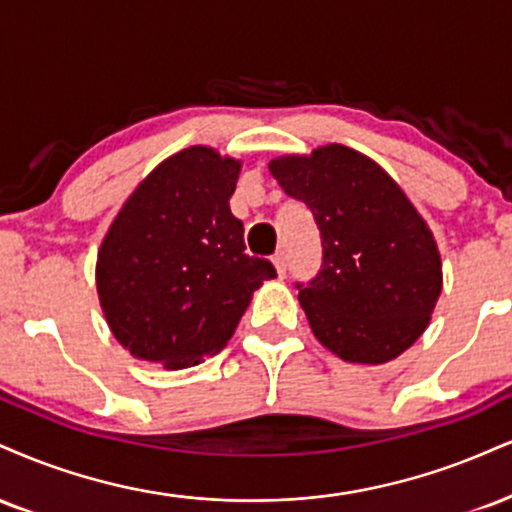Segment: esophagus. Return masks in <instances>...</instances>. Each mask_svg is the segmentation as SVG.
Returning a JSON list of instances; mask_svg holds the SVG:
<instances>
[{"mask_svg":"<svg viewBox=\"0 0 512 512\" xmlns=\"http://www.w3.org/2000/svg\"><path fill=\"white\" fill-rule=\"evenodd\" d=\"M274 264H276V272H279V276H286V269H288V260H286V252L279 250L274 255Z\"/></svg>","mask_w":512,"mask_h":512,"instance_id":"obj_1","label":"esophagus"}]
</instances>
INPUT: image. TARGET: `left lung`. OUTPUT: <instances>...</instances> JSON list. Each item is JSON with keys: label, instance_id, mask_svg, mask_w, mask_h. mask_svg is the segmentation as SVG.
Wrapping results in <instances>:
<instances>
[{"label": "left lung", "instance_id": "left-lung-1", "mask_svg": "<svg viewBox=\"0 0 512 512\" xmlns=\"http://www.w3.org/2000/svg\"><path fill=\"white\" fill-rule=\"evenodd\" d=\"M269 169L305 202L322 238L319 272L295 283L315 336L360 365L408 350L439 300L441 257L403 190L379 164L343 145L274 159Z\"/></svg>", "mask_w": 512, "mask_h": 512}]
</instances>
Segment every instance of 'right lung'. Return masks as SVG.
Returning a JSON list of instances; mask_svg holds the SVG:
<instances>
[{"label":"right lung","instance_id":"add662e5","mask_svg":"<svg viewBox=\"0 0 512 512\" xmlns=\"http://www.w3.org/2000/svg\"><path fill=\"white\" fill-rule=\"evenodd\" d=\"M240 164L209 147L169 157L135 188L97 255L116 341L166 369L200 365L233 336L274 264L245 252L231 214Z\"/></svg>","mask_w":512,"mask_h":512}]
</instances>
